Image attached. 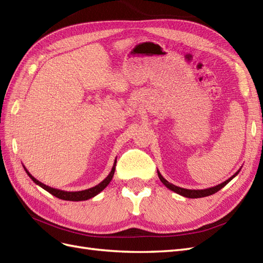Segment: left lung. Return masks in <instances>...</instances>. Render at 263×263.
I'll return each mask as SVG.
<instances>
[{
	"label": "left lung",
	"instance_id": "8db88e82",
	"mask_svg": "<svg viewBox=\"0 0 263 263\" xmlns=\"http://www.w3.org/2000/svg\"><path fill=\"white\" fill-rule=\"evenodd\" d=\"M240 170H241V169H239L238 172H235L231 178H229L227 181H224V182H222V183H220V184H218V185H215V186H212V187H208V189H203V190L183 189V187L177 186V185H174V184L170 183L169 181H166L162 176H161V173H160L159 171H158V176H159V179L161 180V182H162V183L167 187V189H170L171 191L176 192V193L180 194V196H182V197L190 198V199H197V198L209 197V196H211V194H213V193H215V192H218L219 190L222 189V187L226 186L229 182H230V181L240 172Z\"/></svg>",
	"mask_w": 263,
	"mask_h": 263
}]
</instances>
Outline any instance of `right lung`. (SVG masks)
Instances as JSON below:
<instances>
[{
	"instance_id": "obj_1",
	"label": "right lung",
	"mask_w": 263,
	"mask_h": 263,
	"mask_svg": "<svg viewBox=\"0 0 263 263\" xmlns=\"http://www.w3.org/2000/svg\"><path fill=\"white\" fill-rule=\"evenodd\" d=\"M116 165H117V160H114V163H113V166H112V170L111 172L109 173V176H107L102 182H100L98 185L93 186V187H90V189H86V190H82V191H64V190H59V189H54V187H51L49 185H46L42 182H40L39 180H36L34 177L32 176V174L26 170V167L23 165L25 172L28 173V176L32 179L33 182H34L35 184L40 185L41 187H43V189L45 191H48L49 193H51L52 196H54L59 199L61 200H66V201H85V200H89L93 197H96L97 194H99L101 191H103L105 187L107 186V184H109L111 182V180L113 178V174H114V171H116Z\"/></svg>"
}]
</instances>
